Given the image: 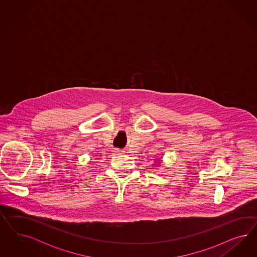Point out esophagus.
Wrapping results in <instances>:
<instances>
[{"label": "esophagus", "instance_id": "1", "mask_svg": "<svg viewBox=\"0 0 257 257\" xmlns=\"http://www.w3.org/2000/svg\"><path fill=\"white\" fill-rule=\"evenodd\" d=\"M113 154H114V155H116V156H118V155H123V154H124V151L119 150V149H114V150H113Z\"/></svg>", "mask_w": 257, "mask_h": 257}]
</instances>
